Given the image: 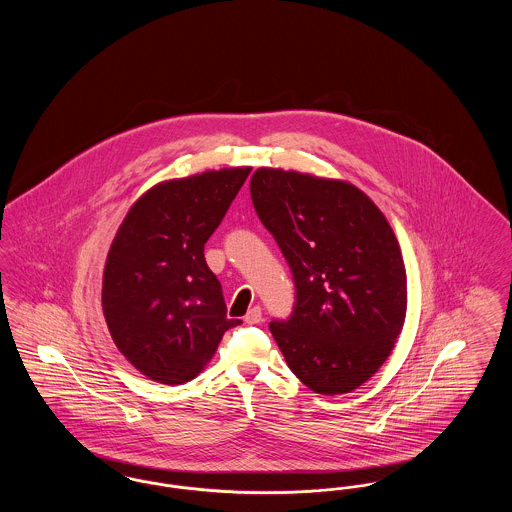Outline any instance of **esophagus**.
<instances>
[{"mask_svg": "<svg viewBox=\"0 0 512 512\" xmlns=\"http://www.w3.org/2000/svg\"><path fill=\"white\" fill-rule=\"evenodd\" d=\"M245 324H249V326H253V324H259L261 320H263V311H261V307H251L249 311H247V315H245Z\"/></svg>", "mask_w": 512, "mask_h": 512, "instance_id": "34e87169", "label": "esophagus"}]
</instances>
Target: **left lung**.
I'll list each match as a JSON object with an SVG mask.
<instances>
[{
	"label": "left lung",
	"mask_w": 512,
	"mask_h": 512,
	"mask_svg": "<svg viewBox=\"0 0 512 512\" xmlns=\"http://www.w3.org/2000/svg\"><path fill=\"white\" fill-rule=\"evenodd\" d=\"M253 207L295 282L270 332L293 374L322 395L351 393L390 357L407 313V272L384 213L357 186L257 169Z\"/></svg>",
	"instance_id": "1"
}]
</instances>
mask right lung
<instances>
[{
    "mask_svg": "<svg viewBox=\"0 0 512 512\" xmlns=\"http://www.w3.org/2000/svg\"><path fill=\"white\" fill-rule=\"evenodd\" d=\"M249 167L167 180L147 190L122 220L103 268L101 305L126 361L159 384H184L213 359L226 318L203 249Z\"/></svg>",
    "mask_w": 512,
    "mask_h": 512,
    "instance_id": "1",
    "label": "right lung"
}]
</instances>
